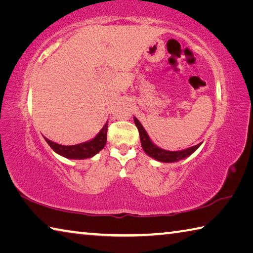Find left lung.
<instances>
[{
    "label": "left lung",
    "mask_w": 253,
    "mask_h": 253,
    "mask_svg": "<svg viewBox=\"0 0 253 253\" xmlns=\"http://www.w3.org/2000/svg\"><path fill=\"white\" fill-rule=\"evenodd\" d=\"M134 122H135V125L137 127V129H138V131H139L140 143H142V147L144 149V152L151 157L155 158L156 161H160V162H163V163L177 162L179 160H183V158L190 156L191 154L194 153L201 145V144H198L193 147L186 148V149H184V151H178V152L165 151V149H162L160 147H157L156 145H154L152 143L151 138L148 137L146 130L144 129V127L142 126V124L139 123L138 119L134 118Z\"/></svg>",
    "instance_id": "obj_1"
}]
</instances>
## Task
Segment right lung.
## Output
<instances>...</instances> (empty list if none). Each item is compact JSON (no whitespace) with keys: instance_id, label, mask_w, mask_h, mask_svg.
Listing matches in <instances>:
<instances>
[{"instance_id":"obj_1","label":"right lung","mask_w":253,"mask_h":253,"mask_svg":"<svg viewBox=\"0 0 253 253\" xmlns=\"http://www.w3.org/2000/svg\"><path fill=\"white\" fill-rule=\"evenodd\" d=\"M107 129H108V123L105 124V126L101 128V130L98 132V135L93 139L83 144L71 145V146H65V145L51 142L48 138L44 139L49 144V146L59 155L66 158H71V160H84V158H90L96 155L105 147L107 142Z\"/></svg>"}]
</instances>
